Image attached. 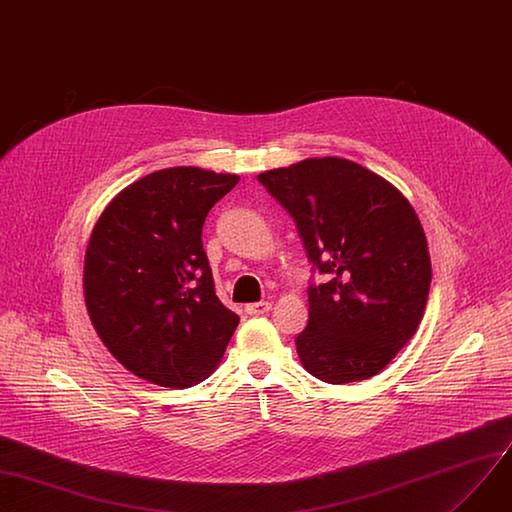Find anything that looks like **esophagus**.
Listing matches in <instances>:
<instances>
[{
    "label": "esophagus",
    "instance_id": "esophagus-1",
    "mask_svg": "<svg viewBox=\"0 0 512 512\" xmlns=\"http://www.w3.org/2000/svg\"><path fill=\"white\" fill-rule=\"evenodd\" d=\"M245 310H247L249 314H253V316H259V314L269 312V310H271V304H269V302H253V304H247Z\"/></svg>",
    "mask_w": 512,
    "mask_h": 512
}]
</instances>
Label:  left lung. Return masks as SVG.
Returning a JSON list of instances; mask_svg holds the SVG:
<instances>
[{"label": "left lung", "mask_w": 512, "mask_h": 512, "mask_svg": "<svg viewBox=\"0 0 512 512\" xmlns=\"http://www.w3.org/2000/svg\"><path fill=\"white\" fill-rule=\"evenodd\" d=\"M257 179L329 275L308 290V327L296 337L304 369L329 384L380 374L416 333L429 298L431 257L414 208L388 179L341 157L304 159Z\"/></svg>", "instance_id": "obj_1"}]
</instances>
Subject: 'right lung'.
Wrapping results in <instances>:
<instances>
[{"instance_id":"add662e5","label":"right lung","mask_w":512,"mask_h":512,"mask_svg":"<svg viewBox=\"0 0 512 512\" xmlns=\"http://www.w3.org/2000/svg\"><path fill=\"white\" fill-rule=\"evenodd\" d=\"M235 173L169 167L124 188L100 214L83 261V296L106 349L141 380L190 388L218 367L239 316L216 296L202 245Z\"/></svg>"}]
</instances>
